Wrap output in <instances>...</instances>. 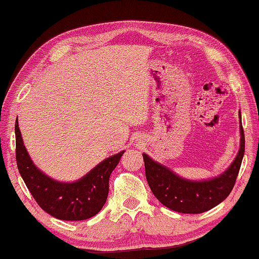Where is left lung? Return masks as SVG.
I'll return each mask as SVG.
<instances>
[{"instance_id": "left-lung-1", "label": "left lung", "mask_w": 259, "mask_h": 259, "mask_svg": "<svg viewBox=\"0 0 259 259\" xmlns=\"http://www.w3.org/2000/svg\"><path fill=\"white\" fill-rule=\"evenodd\" d=\"M240 115V113H239ZM245 138L240 118V148L231 166L217 178L206 182H191L183 179L143 154L145 173L151 191L166 207L180 213H203L222 203L235 186L242 165Z\"/></svg>"}]
</instances>
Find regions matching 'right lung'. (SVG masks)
I'll return each mask as SVG.
<instances>
[{
	"instance_id": "1",
	"label": "right lung",
	"mask_w": 259,
	"mask_h": 259,
	"mask_svg": "<svg viewBox=\"0 0 259 259\" xmlns=\"http://www.w3.org/2000/svg\"><path fill=\"white\" fill-rule=\"evenodd\" d=\"M15 138L17 168L42 210L61 221H83L101 210L107 200L109 177L119 164L123 151L100 162L82 179L75 183H60L44 175L30 160L17 120Z\"/></svg>"
}]
</instances>
